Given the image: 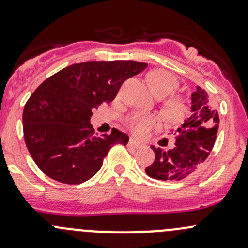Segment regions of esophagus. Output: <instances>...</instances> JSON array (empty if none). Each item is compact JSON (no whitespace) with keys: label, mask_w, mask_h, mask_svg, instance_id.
Here are the masks:
<instances>
[{"label":"esophagus","mask_w":248,"mask_h":248,"mask_svg":"<svg viewBox=\"0 0 248 248\" xmlns=\"http://www.w3.org/2000/svg\"><path fill=\"white\" fill-rule=\"evenodd\" d=\"M128 145H129V146H131V147H134V149H139V147H141V146H142L141 142H139L138 140H136L134 138H131V139H129Z\"/></svg>","instance_id":"esophagus-1"}]
</instances>
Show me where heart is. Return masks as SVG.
I'll use <instances>...</instances> for the list:
<instances>
[{
    "label": "heart",
    "instance_id": "obj_1",
    "mask_svg": "<svg viewBox=\"0 0 248 248\" xmlns=\"http://www.w3.org/2000/svg\"><path fill=\"white\" fill-rule=\"evenodd\" d=\"M149 81L151 84L155 94L158 98L171 94L177 89L179 81L169 72L164 69H155L149 74ZM186 107L180 99H170L164 106L163 112L171 121H180L184 117ZM158 124V119L154 115L137 112L128 117V126L137 136H145L147 132Z\"/></svg>",
    "mask_w": 248,
    "mask_h": 248
}]
</instances>
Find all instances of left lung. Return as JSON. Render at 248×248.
<instances>
[{
  "instance_id": "1",
  "label": "left lung",
  "mask_w": 248,
  "mask_h": 248,
  "mask_svg": "<svg viewBox=\"0 0 248 248\" xmlns=\"http://www.w3.org/2000/svg\"><path fill=\"white\" fill-rule=\"evenodd\" d=\"M218 112L202 87L191 94V115L175 129L171 149L151 146L155 161L145 171L152 179L179 181L192 174L209 157L218 132Z\"/></svg>"
}]
</instances>
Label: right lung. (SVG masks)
Here are the masks:
<instances>
[{"mask_svg":"<svg viewBox=\"0 0 248 248\" xmlns=\"http://www.w3.org/2000/svg\"><path fill=\"white\" fill-rule=\"evenodd\" d=\"M146 67L137 61H89L66 67L42 82L22 112L25 142L39 169L69 185L97 174L110 147L127 145L129 138L117 129L91 137L92 109L110 103L122 82Z\"/></svg>","mask_w":248,"mask_h":248,"instance_id":"obj_1","label":"right lung"}]
</instances>
